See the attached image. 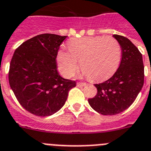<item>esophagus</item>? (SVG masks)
Wrapping results in <instances>:
<instances>
[{"label":"esophagus","instance_id":"1","mask_svg":"<svg viewBox=\"0 0 151 151\" xmlns=\"http://www.w3.org/2000/svg\"><path fill=\"white\" fill-rule=\"evenodd\" d=\"M86 83H82V82H77V86H79V87H83L84 86H86Z\"/></svg>","mask_w":151,"mask_h":151}]
</instances>
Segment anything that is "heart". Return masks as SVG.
Wrapping results in <instances>:
<instances>
[{"mask_svg":"<svg viewBox=\"0 0 151 151\" xmlns=\"http://www.w3.org/2000/svg\"><path fill=\"white\" fill-rule=\"evenodd\" d=\"M68 51L60 50L57 54L59 72L65 77H72L78 69L92 81H102L114 74L120 59L119 43L111 36L84 37L70 40Z\"/></svg>","mask_w":151,"mask_h":151,"instance_id":"1","label":"heart"}]
</instances>
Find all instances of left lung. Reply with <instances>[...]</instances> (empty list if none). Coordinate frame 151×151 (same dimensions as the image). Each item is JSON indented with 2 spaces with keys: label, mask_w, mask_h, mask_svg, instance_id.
I'll use <instances>...</instances> for the list:
<instances>
[{
  "label": "left lung",
  "mask_w": 151,
  "mask_h": 151,
  "mask_svg": "<svg viewBox=\"0 0 151 151\" xmlns=\"http://www.w3.org/2000/svg\"><path fill=\"white\" fill-rule=\"evenodd\" d=\"M113 37L121 47V62L111 78L95 84L97 94L88 99L92 109L103 115H116L129 108L142 90L145 78L142 55L138 49L125 37Z\"/></svg>",
  "instance_id": "8db88e82"
}]
</instances>
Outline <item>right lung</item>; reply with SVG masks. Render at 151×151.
<instances>
[{"instance_id": "right-lung-1", "label": "right lung", "mask_w": 151, "mask_h": 151, "mask_svg": "<svg viewBox=\"0 0 151 151\" xmlns=\"http://www.w3.org/2000/svg\"><path fill=\"white\" fill-rule=\"evenodd\" d=\"M67 36L43 34L22 43L15 50L9 70V86L19 104L31 114L47 116L59 111L74 81L59 75L56 59Z\"/></svg>"}]
</instances>
